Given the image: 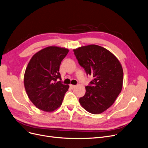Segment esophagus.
Segmentation results:
<instances>
[{"label":"esophagus","instance_id":"esophagus-1","mask_svg":"<svg viewBox=\"0 0 148 148\" xmlns=\"http://www.w3.org/2000/svg\"><path fill=\"white\" fill-rule=\"evenodd\" d=\"M69 86L72 89H73V88H74L75 86H76V85H69Z\"/></svg>","mask_w":148,"mask_h":148}]
</instances>
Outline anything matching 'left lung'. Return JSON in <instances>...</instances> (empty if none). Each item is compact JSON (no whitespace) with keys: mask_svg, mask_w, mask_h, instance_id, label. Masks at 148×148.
Returning a JSON list of instances; mask_svg holds the SVG:
<instances>
[{"mask_svg":"<svg viewBox=\"0 0 148 148\" xmlns=\"http://www.w3.org/2000/svg\"><path fill=\"white\" fill-rule=\"evenodd\" d=\"M79 65L94 79L86 86L80 104L94 114L106 111L114 103L123 86V71L119 60L110 51L96 45L74 49Z\"/></svg>","mask_w":148,"mask_h":148,"instance_id":"8db88e82","label":"left lung"}]
</instances>
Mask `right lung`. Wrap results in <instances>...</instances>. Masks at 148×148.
<instances>
[{
  "instance_id": "1",
  "label": "right lung",
  "mask_w": 148,
  "mask_h": 148,
  "mask_svg": "<svg viewBox=\"0 0 148 148\" xmlns=\"http://www.w3.org/2000/svg\"><path fill=\"white\" fill-rule=\"evenodd\" d=\"M68 52L66 48L47 47L36 53L28 63L24 75L25 88L29 100L39 110L52 112L62 105L69 85L62 83L59 68Z\"/></svg>"
}]
</instances>
